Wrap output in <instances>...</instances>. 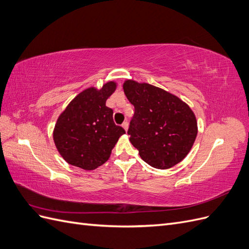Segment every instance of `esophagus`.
Wrapping results in <instances>:
<instances>
[{"mask_svg": "<svg viewBox=\"0 0 249 249\" xmlns=\"http://www.w3.org/2000/svg\"><path fill=\"white\" fill-rule=\"evenodd\" d=\"M122 126L124 127V129L125 132H126L127 129H129V124H127V122H124V123L122 124Z\"/></svg>", "mask_w": 249, "mask_h": 249, "instance_id": "34e87169", "label": "esophagus"}]
</instances>
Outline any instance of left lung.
I'll return each mask as SVG.
<instances>
[{
  "label": "left lung",
  "mask_w": 249,
  "mask_h": 249,
  "mask_svg": "<svg viewBox=\"0 0 249 249\" xmlns=\"http://www.w3.org/2000/svg\"><path fill=\"white\" fill-rule=\"evenodd\" d=\"M123 87L135 107L127 134L141 159L157 169L171 168L184 160L198 132L189 105L148 83L125 80Z\"/></svg>",
  "instance_id": "left-lung-1"
}]
</instances>
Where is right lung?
I'll use <instances>...</instances> for the list:
<instances>
[{
    "instance_id": "1",
    "label": "right lung",
    "mask_w": 249,
    "mask_h": 249,
    "mask_svg": "<svg viewBox=\"0 0 249 249\" xmlns=\"http://www.w3.org/2000/svg\"><path fill=\"white\" fill-rule=\"evenodd\" d=\"M117 83L83 90L59 115L53 131L56 148L71 165L85 170L102 166L110 158L119 137L125 134L113 122V110L106 102Z\"/></svg>"
}]
</instances>
